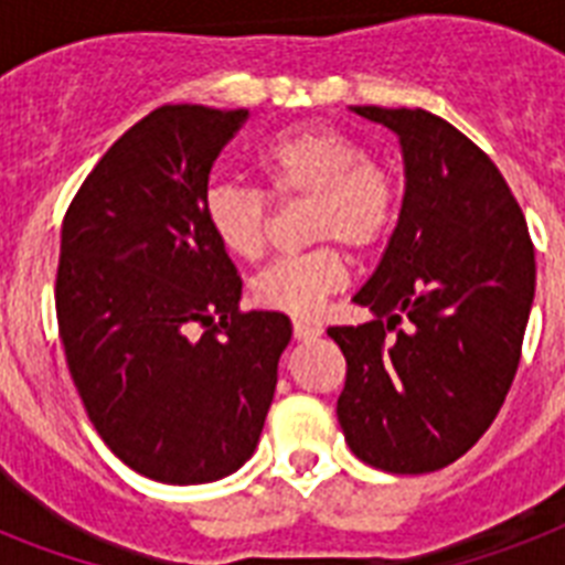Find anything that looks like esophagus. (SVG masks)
Here are the masks:
<instances>
[{"mask_svg":"<svg viewBox=\"0 0 565 565\" xmlns=\"http://www.w3.org/2000/svg\"><path fill=\"white\" fill-rule=\"evenodd\" d=\"M292 337H296L298 342H316V339L322 337V328L310 322H296L292 324Z\"/></svg>","mask_w":565,"mask_h":565,"instance_id":"obj_1","label":"esophagus"}]
</instances>
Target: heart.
<instances>
[{"label": "heart", "instance_id": "obj_1", "mask_svg": "<svg viewBox=\"0 0 565 565\" xmlns=\"http://www.w3.org/2000/svg\"><path fill=\"white\" fill-rule=\"evenodd\" d=\"M258 171L278 200L310 196L307 237L365 252L386 241L397 220L401 191L392 171L369 159L360 141L337 127H292L258 150ZM205 223L235 258L255 260L267 249L269 196L260 188L220 182L205 194ZM345 284V260L333 243L269 264L252 281L260 307L292 319H313L322 301Z\"/></svg>", "mask_w": 565, "mask_h": 565}]
</instances>
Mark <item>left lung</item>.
Segmentation results:
<instances>
[{"instance_id": "left-lung-1", "label": "left lung", "mask_w": 565, "mask_h": 565, "mask_svg": "<svg viewBox=\"0 0 565 565\" xmlns=\"http://www.w3.org/2000/svg\"><path fill=\"white\" fill-rule=\"evenodd\" d=\"M351 113L397 136L406 188L386 252L354 296L371 322L328 330L348 362L339 426L365 465L433 473L505 403L534 305V246L508 182L465 132L426 109Z\"/></svg>"}]
</instances>
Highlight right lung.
<instances>
[{
  "mask_svg": "<svg viewBox=\"0 0 565 565\" xmlns=\"http://www.w3.org/2000/svg\"><path fill=\"white\" fill-rule=\"evenodd\" d=\"M249 109L171 104L132 124L63 220L57 324L86 415L136 473L205 484L258 447L292 324L241 313L205 223L209 173Z\"/></svg>",
  "mask_w": 565,
  "mask_h": 565,
  "instance_id": "add662e5",
  "label": "right lung"
}]
</instances>
